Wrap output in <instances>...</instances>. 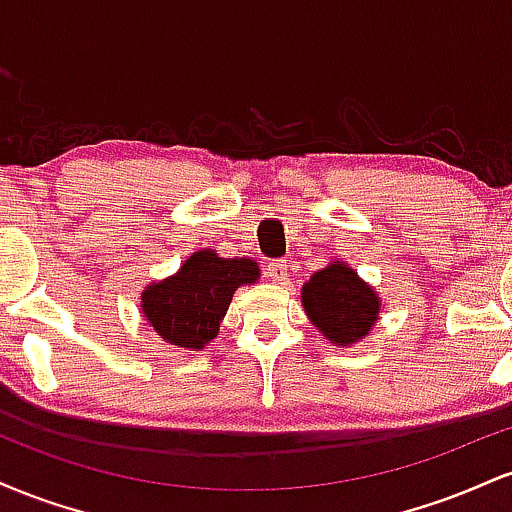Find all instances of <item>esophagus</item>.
<instances>
[{
    "mask_svg": "<svg viewBox=\"0 0 512 512\" xmlns=\"http://www.w3.org/2000/svg\"><path fill=\"white\" fill-rule=\"evenodd\" d=\"M267 276L272 281H286L289 276V260H272L267 264Z\"/></svg>",
    "mask_w": 512,
    "mask_h": 512,
    "instance_id": "1",
    "label": "esophagus"
}]
</instances>
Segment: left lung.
<instances>
[{
  "instance_id": "obj_1",
  "label": "left lung",
  "mask_w": 512,
  "mask_h": 512,
  "mask_svg": "<svg viewBox=\"0 0 512 512\" xmlns=\"http://www.w3.org/2000/svg\"><path fill=\"white\" fill-rule=\"evenodd\" d=\"M301 298L313 325L337 346L363 339L378 320V296L346 264L334 262L315 272Z\"/></svg>"
}]
</instances>
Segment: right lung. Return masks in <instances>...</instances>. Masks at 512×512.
Listing matches in <instances>:
<instances>
[{"mask_svg":"<svg viewBox=\"0 0 512 512\" xmlns=\"http://www.w3.org/2000/svg\"><path fill=\"white\" fill-rule=\"evenodd\" d=\"M260 276L257 262L223 260L211 250L195 252L180 272L149 286L142 310L158 337L182 349H202L219 332L233 291Z\"/></svg>","mask_w":512,"mask_h":512,"instance_id":"obj_1","label":"right lung"}]
</instances>
